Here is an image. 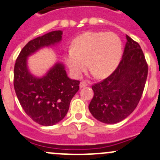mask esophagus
Listing matches in <instances>:
<instances>
[{"label":"esophagus","mask_w":160,"mask_h":160,"mask_svg":"<svg viewBox=\"0 0 160 160\" xmlns=\"http://www.w3.org/2000/svg\"><path fill=\"white\" fill-rule=\"evenodd\" d=\"M87 85H88V83H87V81H85V80H82L80 83V87L81 88H84V87H86Z\"/></svg>","instance_id":"1"}]
</instances>
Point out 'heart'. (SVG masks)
I'll list each match as a JSON object with an SVG mask.
<instances>
[{"label": "heart", "instance_id": "heart-1", "mask_svg": "<svg viewBox=\"0 0 160 160\" xmlns=\"http://www.w3.org/2000/svg\"><path fill=\"white\" fill-rule=\"evenodd\" d=\"M122 41L116 34L88 31L76 37L66 61L72 73L80 77L88 67L97 77L109 75L120 62Z\"/></svg>", "mask_w": 160, "mask_h": 160}]
</instances>
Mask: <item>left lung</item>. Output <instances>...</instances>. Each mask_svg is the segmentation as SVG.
<instances>
[{
  "label": "left lung",
  "mask_w": 160,
  "mask_h": 160,
  "mask_svg": "<svg viewBox=\"0 0 160 160\" xmlns=\"http://www.w3.org/2000/svg\"><path fill=\"white\" fill-rule=\"evenodd\" d=\"M123 58L107 78L92 85L89 104L92 116L105 123H116L128 117L138 105L148 76V64L138 42L127 35Z\"/></svg>",
  "instance_id": "obj_1"
}]
</instances>
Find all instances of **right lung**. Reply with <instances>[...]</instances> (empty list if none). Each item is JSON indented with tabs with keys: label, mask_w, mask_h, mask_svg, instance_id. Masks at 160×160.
I'll return each mask as SVG.
<instances>
[{
	"label": "right lung",
	"mask_w": 160,
	"mask_h": 160,
	"mask_svg": "<svg viewBox=\"0 0 160 160\" xmlns=\"http://www.w3.org/2000/svg\"><path fill=\"white\" fill-rule=\"evenodd\" d=\"M62 35L61 30H56L31 40L20 52L14 68V88L20 105L33 121L43 126L55 124L66 116L80 81L69 79L61 63L42 78L34 77L28 71L26 58L41 48L59 42Z\"/></svg>",
	"instance_id": "1"
}]
</instances>
